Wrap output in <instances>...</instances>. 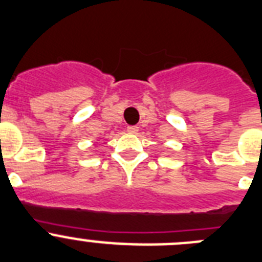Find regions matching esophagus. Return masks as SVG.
Here are the masks:
<instances>
[{
	"instance_id": "1",
	"label": "esophagus",
	"mask_w": 262,
	"mask_h": 262,
	"mask_svg": "<svg viewBox=\"0 0 262 262\" xmlns=\"http://www.w3.org/2000/svg\"><path fill=\"white\" fill-rule=\"evenodd\" d=\"M128 132L130 134H137V132H138V126H136V125L128 126Z\"/></svg>"
}]
</instances>
